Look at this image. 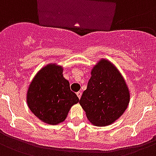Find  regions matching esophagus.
Segmentation results:
<instances>
[{
  "label": "esophagus",
  "mask_w": 156,
  "mask_h": 156,
  "mask_svg": "<svg viewBox=\"0 0 156 156\" xmlns=\"http://www.w3.org/2000/svg\"><path fill=\"white\" fill-rule=\"evenodd\" d=\"M76 95H77V97H78V98H79V99H80V98H81L82 93H80V92H78V93H76Z\"/></svg>",
  "instance_id": "34e87169"
}]
</instances>
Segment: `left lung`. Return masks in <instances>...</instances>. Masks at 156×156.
Instances as JSON below:
<instances>
[{"mask_svg":"<svg viewBox=\"0 0 156 156\" xmlns=\"http://www.w3.org/2000/svg\"><path fill=\"white\" fill-rule=\"evenodd\" d=\"M129 98V87L118 68L109 59L101 58L91 70L80 105L93 126H107L124 113Z\"/></svg>","mask_w":156,"mask_h":156,"instance_id":"left-lung-1","label":"left lung"}]
</instances>
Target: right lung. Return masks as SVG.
I'll return each instance as SVG.
<instances>
[{"mask_svg":"<svg viewBox=\"0 0 156 156\" xmlns=\"http://www.w3.org/2000/svg\"><path fill=\"white\" fill-rule=\"evenodd\" d=\"M63 67L51 63L34 76L27 92V103L30 111L43 122L58 125L63 122L72 105L79 102L63 77Z\"/></svg>","mask_w":156,"mask_h":156,"instance_id":"right-lung-1","label":"right lung"}]
</instances>
